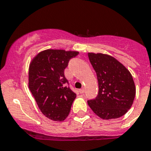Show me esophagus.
Returning <instances> with one entry per match:
<instances>
[{
	"mask_svg": "<svg viewBox=\"0 0 151 151\" xmlns=\"http://www.w3.org/2000/svg\"><path fill=\"white\" fill-rule=\"evenodd\" d=\"M79 91H80V94H83L84 91H85V90H84L83 88H80V89L79 90Z\"/></svg>",
	"mask_w": 151,
	"mask_h": 151,
	"instance_id": "esophagus-1",
	"label": "esophagus"
}]
</instances>
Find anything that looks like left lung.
Listing matches in <instances>:
<instances>
[{
  "instance_id": "obj_1",
  "label": "left lung",
  "mask_w": 151,
  "mask_h": 151,
  "mask_svg": "<svg viewBox=\"0 0 151 151\" xmlns=\"http://www.w3.org/2000/svg\"><path fill=\"white\" fill-rule=\"evenodd\" d=\"M98 81V96L88 101L92 111L104 120L122 117L133 105L136 86L130 72L113 56L88 53Z\"/></svg>"
}]
</instances>
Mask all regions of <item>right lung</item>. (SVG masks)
<instances>
[{"label":"right lung","mask_w":151,"mask_h":151,"mask_svg":"<svg viewBox=\"0 0 151 151\" xmlns=\"http://www.w3.org/2000/svg\"><path fill=\"white\" fill-rule=\"evenodd\" d=\"M78 51L47 50L41 51L29 66V88L45 116L63 122L68 115L76 94L66 86L64 71Z\"/></svg>","instance_id":"right-lung-1"}]
</instances>
